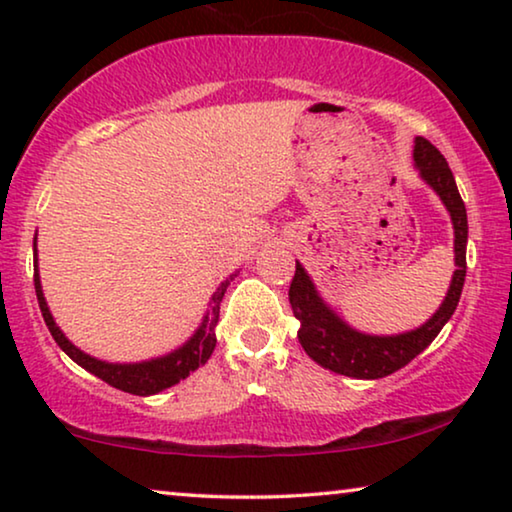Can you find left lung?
<instances>
[{
	"mask_svg": "<svg viewBox=\"0 0 512 512\" xmlns=\"http://www.w3.org/2000/svg\"><path fill=\"white\" fill-rule=\"evenodd\" d=\"M414 160L421 170V177L437 190L441 202L451 211L457 266L451 289H448L441 308L434 312L432 319H427L421 329L379 338V335H363L349 329L342 319L335 317L317 296L308 273L296 262L292 285H289V303H292L294 317L301 322L299 342L312 361H317L326 370L338 372V375L354 379H381L393 375L395 370L414 361L437 338L444 324L453 317L457 301H460L464 276H467V209H464L451 167L430 140L416 137Z\"/></svg>",
	"mask_w": 512,
	"mask_h": 512,
	"instance_id": "1",
	"label": "left lung"
}]
</instances>
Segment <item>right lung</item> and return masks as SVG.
Masks as SVG:
<instances>
[{"instance_id":"1","label":"right lung","mask_w":512,"mask_h":512,"mask_svg":"<svg viewBox=\"0 0 512 512\" xmlns=\"http://www.w3.org/2000/svg\"><path fill=\"white\" fill-rule=\"evenodd\" d=\"M230 280L234 276L227 278L225 282H220V287L216 289L211 299V308L204 317V322L197 333L190 338L186 345L177 352L167 354L163 358H156V361H147V363H133V365H114V363H103L96 361V358L87 356L85 352H80L78 347H73L71 342L66 340V335L59 331V326L52 319L48 303L43 299L41 292V280H38V271H34V289H36V299H38V308L43 312L45 326H48L52 338H55L57 345L64 349V352L73 358L75 363L82 365V368L89 370L91 375H96L98 379H103L105 384H110L114 388L124 393H133V395H154L165 391L174 384H179L181 379H186L190 372L200 368L209 361V356L213 354V347H216V324L220 317V301L230 287Z\"/></svg>"}]
</instances>
